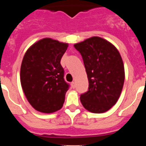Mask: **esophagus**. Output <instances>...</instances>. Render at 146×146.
Returning <instances> with one entry per match:
<instances>
[{"label":"esophagus","mask_w":146,"mask_h":146,"mask_svg":"<svg viewBox=\"0 0 146 146\" xmlns=\"http://www.w3.org/2000/svg\"><path fill=\"white\" fill-rule=\"evenodd\" d=\"M72 88H75V87H76L75 82H72Z\"/></svg>","instance_id":"esophagus-1"}]
</instances>
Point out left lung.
<instances>
[{"mask_svg":"<svg viewBox=\"0 0 146 146\" xmlns=\"http://www.w3.org/2000/svg\"><path fill=\"white\" fill-rule=\"evenodd\" d=\"M74 47L82 56L88 79V90L80 95L82 106L94 113L108 111L118 101L124 82V66L119 52L98 36Z\"/></svg>","mask_w":146,"mask_h":146,"instance_id":"8db88e82","label":"left lung"}]
</instances>
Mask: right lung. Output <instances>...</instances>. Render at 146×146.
I'll return each instance as SVG.
<instances>
[{"label": "right lung", "instance_id": "obj_1", "mask_svg": "<svg viewBox=\"0 0 146 146\" xmlns=\"http://www.w3.org/2000/svg\"><path fill=\"white\" fill-rule=\"evenodd\" d=\"M68 44L45 38L25 52L20 69V82L28 101L35 110L54 113L63 107L69 84L64 80L60 64Z\"/></svg>", "mask_w": 146, "mask_h": 146}]
</instances>
